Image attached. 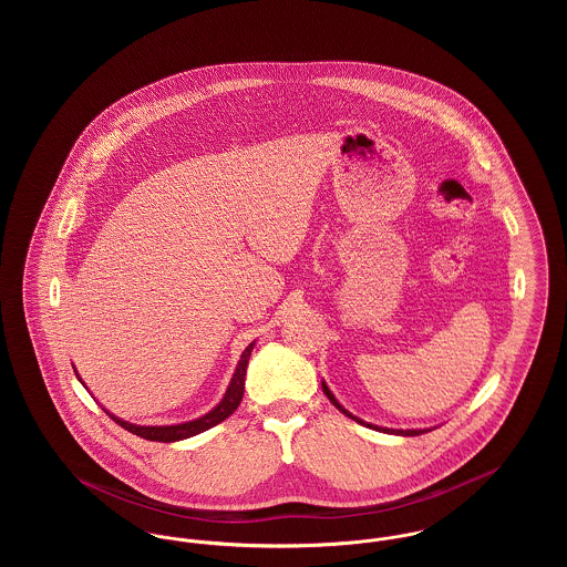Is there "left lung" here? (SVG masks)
Here are the masks:
<instances>
[{
    "label": "left lung",
    "instance_id": "obj_1",
    "mask_svg": "<svg viewBox=\"0 0 567 567\" xmlns=\"http://www.w3.org/2000/svg\"><path fill=\"white\" fill-rule=\"evenodd\" d=\"M321 386H323V393L324 395H327V398H329V402H331V404L336 405V408H338V410H340L342 414H347V416H349V419H352V421H357L359 425H363V427H370V430H377V432L382 433H393V435H421V433L432 432V430H389V427H380V425H372V423H365L363 419L354 416L352 412H349V410H347L344 405L340 404V402L336 400V395H333V393L329 391V386L324 384V380L323 382H321Z\"/></svg>",
    "mask_w": 567,
    "mask_h": 567
}]
</instances>
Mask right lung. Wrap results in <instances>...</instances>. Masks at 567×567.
Segmentation results:
<instances>
[{"label":"right lung","mask_w":567,"mask_h":567,"mask_svg":"<svg viewBox=\"0 0 567 567\" xmlns=\"http://www.w3.org/2000/svg\"><path fill=\"white\" fill-rule=\"evenodd\" d=\"M255 342H257V340H255ZM255 342H250V344L244 349L243 354H240V361H238V365H236L234 377L229 380V386H227L223 400H220L210 412H206V414L199 416V419H193V421H187V423H176V425H135V423L118 419L116 414H112L106 408H104V410H106V414H109L110 419H112L114 423H118L123 430L135 433V435L144 437V440H151V442H178V440H187V437H193V435H197V433L206 432V430L218 425L220 421H225L227 416H231V414L236 412V408L243 402L244 378H246V368H248L250 352L255 349ZM74 372H76V370H74ZM76 377H79V372H76ZM79 380L82 382L81 377H79ZM82 384H84V382H82Z\"/></svg>","instance_id":"right-lung-1"}]
</instances>
